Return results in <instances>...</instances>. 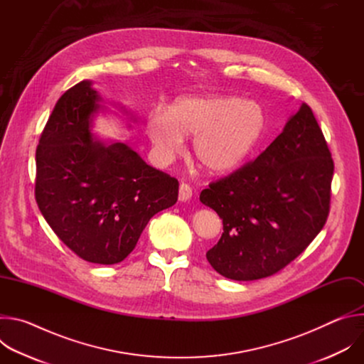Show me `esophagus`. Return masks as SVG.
I'll return each instance as SVG.
<instances>
[{"instance_id":"1","label":"esophagus","mask_w":364,"mask_h":364,"mask_svg":"<svg viewBox=\"0 0 364 364\" xmlns=\"http://www.w3.org/2000/svg\"><path fill=\"white\" fill-rule=\"evenodd\" d=\"M191 196H193L191 187L188 184H186V183H181L180 188H178V200L180 201H187V200L191 198Z\"/></svg>"}]
</instances>
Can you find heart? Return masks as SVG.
<instances>
[{
  "label": "heart",
  "mask_w": 364,
  "mask_h": 364,
  "mask_svg": "<svg viewBox=\"0 0 364 364\" xmlns=\"http://www.w3.org/2000/svg\"><path fill=\"white\" fill-rule=\"evenodd\" d=\"M154 155L171 163L194 135L196 159L213 174L232 173L264 141L268 115L261 103L236 96H183L173 105L152 109L145 122Z\"/></svg>",
  "instance_id": "obj_1"
}]
</instances>
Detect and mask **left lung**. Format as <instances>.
Masks as SVG:
<instances>
[{"instance_id": "left-lung-1", "label": "left lung", "mask_w": 364, "mask_h": 364, "mask_svg": "<svg viewBox=\"0 0 364 364\" xmlns=\"http://www.w3.org/2000/svg\"><path fill=\"white\" fill-rule=\"evenodd\" d=\"M334 163L306 103L259 157L209 184L200 201L223 220L207 250L213 269L235 281L271 277L301 255L324 228Z\"/></svg>"}]
</instances>
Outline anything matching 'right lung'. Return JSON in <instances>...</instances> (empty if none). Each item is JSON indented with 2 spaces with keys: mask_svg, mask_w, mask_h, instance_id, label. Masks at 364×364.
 <instances>
[{
  "mask_svg": "<svg viewBox=\"0 0 364 364\" xmlns=\"http://www.w3.org/2000/svg\"><path fill=\"white\" fill-rule=\"evenodd\" d=\"M102 97L82 80L58 100L36 149V201L58 237L83 261L122 262L149 219L178 198L177 178L124 142L90 134Z\"/></svg>",
  "mask_w": 364,
  "mask_h": 364,
  "instance_id": "right-lung-1",
  "label": "right lung"
}]
</instances>
